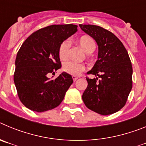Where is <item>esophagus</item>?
Listing matches in <instances>:
<instances>
[{
    "instance_id": "esophagus-1",
    "label": "esophagus",
    "mask_w": 146,
    "mask_h": 146,
    "mask_svg": "<svg viewBox=\"0 0 146 146\" xmlns=\"http://www.w3.org/2000/svg\"><path fill=\"white\" fill-rule=\"evenodd\" d=\"M72 78H73V80H74V82H75V81L77 80L78 79V78H79V77H77V76H74V75H73V76H72Z\"/></svg>"
}]
</instances>
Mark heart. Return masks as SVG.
<instances>
[{"mask_svg":"<svg viewBox=\"0 0 146 146\" xmlns=\"http://www.w3.org/2000/svg\"><path fill=\"white\" fill-rule=\"evenodd\" d=\"M79 42L83 50L87 53L93 52L96 49V43L92 38L89 36H82L80 38ZM69 49H70V42L69 40H65L62 42L59 47V56L61 59H66L69 56ZM86 69V66L73 60H67L64 62L63 65V69L65 72L72 75H79Z\"/></svg>","mask_w":146,"mask_h":146,"instance_id":"b5f03b06","label":"heart"}]
</instances>
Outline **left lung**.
Wrapping results in <instances>:
<instances>
[{
  "label": "left lung",
  "mask_w": 146,
  "mask_h": 146,
  "mask_svg": "<svg viewBox=\"0 0 146 146\" xmlns=\"http://www.w3.org/2000/svg\"><path fill=\"white\" fill-rule=\"evenodd\" d=\"M81 29L96 42L98 60L86 77L88 86L82 94L88 109L100 115L116 113L125 105L132 88V66L122 42L113 33L100 26L80 24Z\"/></svg>",
  "instance_id": "1"
}]
</instances>
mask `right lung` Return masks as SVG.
Returning <instances> with one entry per match:
<instances>
[{
	"label": "right lung",
	"instance_id": "1",
	"mask_svg": "<svg viewBox=\"0 0 146 146\" xmlns=\"http://www.w3.org/2000/svg\"><path fill=\"white\" fill-rule=\"evenodd\" d=\"M77 31V25H52L32 33L17 55L14 81L18 96L27 108L42 113L58 107L73 82L66 72L54 80L47 75L61 67L60 45Z\"/></svg>",
	"mask_w": 146,
	"mask_h": 146
}]
</instances>
